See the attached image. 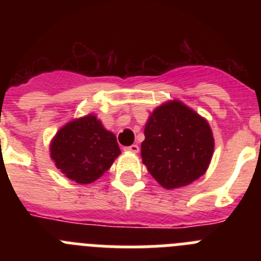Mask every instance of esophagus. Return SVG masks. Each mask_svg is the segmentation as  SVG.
Returning a JSON list of instances; mask_svg holds the SVG:
<instances>
[{"label":"esophagus","instance_id":"1","mask_svg":"<svg viewBox=\"0 0 261 261\" xmlns=\"http://www.w3.org/2000/svg\"><path fill=\"white\" fill-rule=\"evenodd\" d=\"M125 151H128V153H133V154H137L138 151H140V147H138V145H130V146L125 147L124 149Z\"/></svg>","mask_w":261,"mask_h":261}]
</instances>
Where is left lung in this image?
<instances>
[{
	"label": "left lung",
	"instance_id": "left-lung-1",
	"mask_svg": "<svg viewBox=\"0 0 261 261\" xmlns=\"http://www.w3.org/2000/svg\"><path fill=\"white\" fill-rule=\"evenodd\" d=\"M144 133L142 162L166 190L188 186L208 170L214 150L212 129L180 100L156 107Z\"/></svg>",
	"mask_w": 261,
	"mask_h": 261
}]
</instances>
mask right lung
I'll return each mask as SVG.
<instances>
[{"label": "right lung", "instance_id": "right-lung-1", "mask_svg": "<svg viewBox=\"0 0 261 261\" xmlns=\"http://www.w3.org/2000/svg\"><path fill=\"white\" fill-rule=\"evenodd\" d=\"M49 150L56 167L78 184L99 179L121 153L116 136L105 129L95 115L62 126L53 137Z\"/></svg>", "mask_w": 261, "mask_h": 261}]
</instances>
